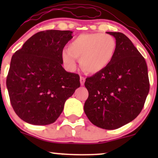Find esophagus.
I'll return each instance as SVG.
<instances>
[{
  "label": "esophagus",
  "instance_id": "1",
  "mask_svg": "<svg viewBox=\"0 0 158 158\" xmlns=\"http://www.w3.org/2000/svg\"><path fill=\"white\" fill-rule=\"evenodd\" d=\"M85 78L83 77H80V83L81 85H83L85 84Z\"/></svg>",
  "mask_w": 158,
  "mask_h": 158
}]
</instances>
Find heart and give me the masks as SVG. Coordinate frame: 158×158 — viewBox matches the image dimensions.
Wrapping results in <instances>:
<instances>
[{
	"mask_svg": "<svg viewBox=\"0 0 158 158\" xmlns=\"http://www.w3.org/2000/svg\"><path fill=\"white\" fill-rule=\"evenodd\" d=\"M117 42L112 35L102 33H85L76 37L68 45V51L62 52V60L69 70L77 68L79 59L81 68L90 73L102 71L113 61Z\"/></svg>",
	"mask_w": 158,
	"mask_h": 158,
	"instance_id": "b5f03b06",
	"label": "heart"
}]
</instances>
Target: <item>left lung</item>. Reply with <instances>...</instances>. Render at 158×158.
I'll return each instance as SVG.
<instances>
[{
	"label": "left lung",
	"instance_id": "8db88e82",
	"mask_svg": "<svg viewBox=\"0 0 158 158\" xmlns=\"http://www.w3.org/2000/svg\"><path fill=\"white\" fill-rule=\"evenodd\" d=\"M117 42L112 62L85 80L88 98L84 110L94 126L107 130L120 128L142 110L149 91L145 59L126 35L107 32Z\"/></svg>",
	"mask_w": 158,
	"mask_h": 158
}]
</instances>
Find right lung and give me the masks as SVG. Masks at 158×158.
Here are the masks:
<instances>
[{
  "label": "right lung",
  "instance_id": "obj_1",
  "mask_svg": "<svg viewBox=\"0 0 158 158\" xmlns=\"http://www.w3.org/2000/svg\"><path fill=\"white\" fill-rule=\"evenodd\" d=\"M72 34L70 30L37 32L12 56L6 88L12 108L24 122L53 123L80 87L79 76L62 68L63 49Z\"/></svg>",
  "mask_w": 158,
  "mask_h": 158
}]
</instances>
